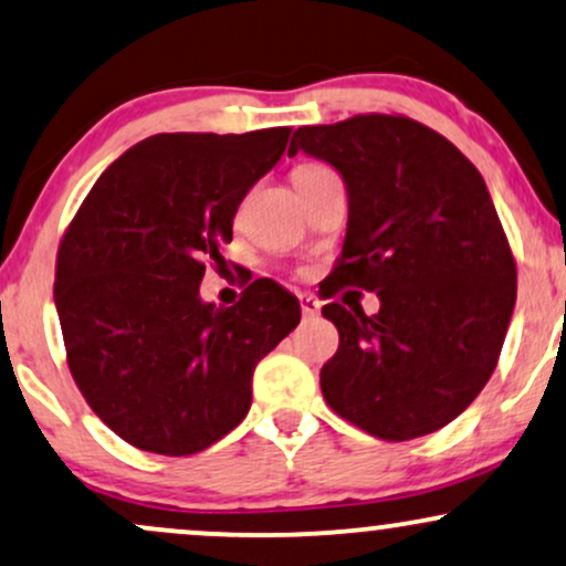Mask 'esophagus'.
I'll return each mask as SVG.
<instances>
[{
  "instance_id": "esophagus-1",
  "label": "esophagus",
  "mask_w": 566,
  "mask_h": 566,
  "mask_svg": "<svg viewBox=\"0 0 566 566\" xmlns=\"http://www.w3.org/2000/svg\"><path fill=\"white\" fill-rule=\"evenodd\" d=\"M301 308H303V316L305 318H316L318 313H322V305H318L316 297H311V295L301 297Z\"/></svg>"
}]
</instances>
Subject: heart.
Masks as SVG:
<instances>
[{"instance_id":"1","label":"heart","mask_w":566,"mask_h":566,"mask_svg":"<svg viewBox=\"0 0 566 566\" xmlns=\"http://www.w3.org/2000/svg\"><path fill=\"white\" fill-rule=\"evenodd\" d=\"M318 171H326V168H318V166H308V168H301V171L295 174V179H303V176H311V174H318Z\"/></svg>"}]
</instances>
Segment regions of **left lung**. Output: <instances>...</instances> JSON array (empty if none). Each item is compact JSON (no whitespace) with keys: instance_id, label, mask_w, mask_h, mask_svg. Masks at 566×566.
<instances>
[{"instance_id":"obj_1","label":"left lung","mask_w":566,"mask_h":566,"mask_svg":"<svg viewBox=\"0 0 566 566\" xmlns=\"http://www.w3.org/2000/svg\"><path fill=\"white\" fill-rule=\"evenodd\" d=\"M329 163L348 189L337 284L379 311L324 305L339 348L322 392L374 438L411 440L459 417L499 364L516 263L485 179L446 136L403 115L303 126L287 155Z\"/></svg>"}]
</instances>
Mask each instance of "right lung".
Segmentation results:
<instances>
[{"instance_id": "obj_1", "label": "right lung", "mask_w": 566, "mask_h": 566, "mask_svg": "<svg viewBox=\"0 0 566 566\" xmlns=\"http://www.w3.org/2000/svg\"><path fill=\"white\" fill-rule=\"evenodd\" d=\"M290 128L155 134L99 176L60 242L54 308L92 411L134 448L189 455L248 417L253 371L301 324L297 297L258 279L206 303V263L276 166Z\"/></svg>"}]
</instances>
